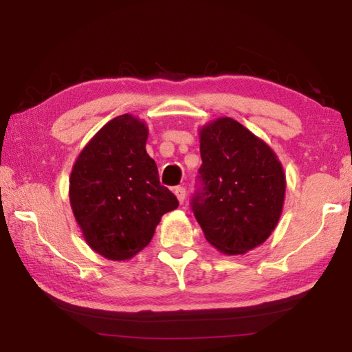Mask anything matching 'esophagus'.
I'll list each match as a JSON object with an SVG mask.
<instances>
[{"mask_svg": "<svg viewBox=\"0 0 352 352\" xmlns=\"http://www.w3.org/2000/svg\"><path fill=\"white\" fill-rule=\"evenodd\" d=\"M175 196L177 197L179 204H181V205L185 202V196H186V192H185V188H184V186H176V188H175Z\"/></svg>", "mask_w": 352, "mask_h": 352, "instance_id": "1", "label": "esophagus"}]
</instances>
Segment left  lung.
<instances>
[{
  "label": "left lung",
  "mask_w": 352,
  "mask_h": 352,
  "mask_svg": "<svg viewBox=\"0 0 352 352\" xmlns=\"http://www.w3.org/2000/svg\"><path fill=\"white\" fill-rule=\"evenodd\" d=\"M199 140L205 186L192 211L211 246L243 255L263 245L281 217L283 164L266 141L229 117L200 127Z\"/></svg>",
  "instance_id": "8db88e82"
}]
</instances>
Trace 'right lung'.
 Masks as SVG:
<instances>
[{
  "label": "right lung",
  "instance_id": "obj_1",
  "mask_svg": "<svg viewBox=\"0 0 352 352\" xmlns=\"http://www.w3.org/2000/svg\"><path fill=\"white\" fill-rule=\"evenodd\" d=\"M148 127L132 113L116 117L88 141L71 170L69 204L88 246L111 261L131 260L153 239L179 202L160 184L146 152Z\"/></svg>",
  "mask_w": 352,
  "mask_h": 352
}]
</instances>
